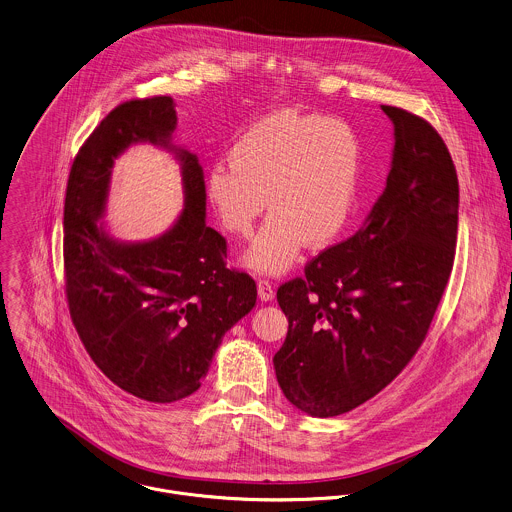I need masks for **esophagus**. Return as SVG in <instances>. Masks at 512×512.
<instances>
[{
    "instance_id": "esophagus-1",
    "label": "esophagus",
    "mask_w": 512,
    "mask_h": 512,
    "mask_svg": "<svg viewBox=\"0 0 512 512\" xmlns=\"http://www.w3.org/2000/svg\"><path fill=\"white\" fill-rule=\"evenodd\" d=\"M257 293H259V299H261L263 303H271V301L275 299V287H273V283L267 281V279H261V281L257 283Z\"/></svg>"
}]
</instances>
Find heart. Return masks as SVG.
Instances as JSON below:
<instances>
[{"instance_id": "obj_1", "label": "heart", "mask_w": 512, "mask_h": 512, "mask_svg": "<svg viewBox=\"0 0 512 512\" xmlns=\"http://www.w3.org/2000/svg\"><path fill=\"white\" fill-rule=\"evenodd\" d=\"M362 140L340 118L275 110L231 146L229 162L205 176L219 223L245 237L269 205V219L243 255L259 275H285L305 245H332L354 219L362 188Z\"/></svg>"}]
</instances>
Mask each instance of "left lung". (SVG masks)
I'll list each match as a JSON object with an SVG mask.
<instances>
[{"instance_id": "8db88e82", "label": "left lung", "mask_w": 512, "mask_h": 512, "mask_svg": "<svg viewBox=\"0 0 512 512\" xmlns=\"http://www.w3.org/2000/svg\"><path fill=\"white\" fill-rule=\"evenodd\" d=\"M382 110L394 124L384 192L352 237L277 291L289 332L275 374L312 417L358 408L408 366L453 267L459 182L449 150L423 118Z\"/></svg>"}]
</instances>
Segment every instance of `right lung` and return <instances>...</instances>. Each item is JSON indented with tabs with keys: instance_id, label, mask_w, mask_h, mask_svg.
<instances>
[{
	"instance_id": "obj_1",
	"label": "right lung",
	"mask_w": 512,
	"mask_h": 512,
	"mask_svg": "<svg viewBox=\"0 0 512 512\" xmlns=\"http://www.w3.org/2000/svg\"><path fill=\"white\" fill-rule=\"evenodd\" d=\"M172 97L116 106L77 154L65 198V277L73 324L104 376L154 404L202 386L217 346L257 303L255 281L225 267V239L205 223L204 170L176 146ZM152 143L181 162L185 209L146 242L114 238L103 221L113 162Z\"/></svg>"
}]
</instances>
